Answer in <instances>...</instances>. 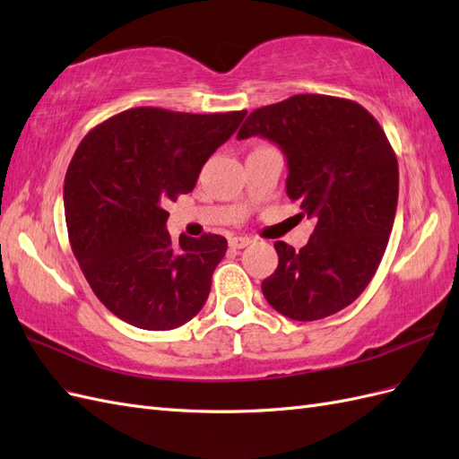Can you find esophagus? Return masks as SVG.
<instances>
[{
	"label": "esophagus",
	"instance_id": "34e87169",
	"mask_svg": "<svg viewBox=\"0 0 459 459\" xmlns=\"http://www.w3.org/2000/svg\"><path fill=\"white\" fill-rule=\"evenodd\" d=\"M253 243L251 238H241V235H238V238H230V247L231 248H245Z\"/></svg>",
	"mask_w": 459,
	"mask_h": 459
}]
</instances>
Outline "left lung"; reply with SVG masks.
I'll list each match as a JSON object with an SVG mask.
<instances>
[{
	"label": "left lung",
	"mask_w": 459,
	"mask_h": 459,
	"mask_svg": "<svg viewBox=\"0 0 459 459\" xmlns=\"http://www.w3.org/2000/svg\"><path fill=\"white\" fill-rule=\"evenodd\" d=\"M260 135L283 151L287 195L316 220L300 251L275 241L262 281L270 307L314 322L352 304L379 268L398 204V162L379 122L349 100L300 93L253 110L238 140Z\"/></svg>",
	"instance_id": "1"
}]
</instances>
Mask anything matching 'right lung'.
I'll return each mask as SVG.
<instances>
[{"label": "right lung", "mask_w": 459, "mask_h": 459, "mask_svg": "<svg viewBox=\"0 0 459 459\" xmlns=\"http://www.w3.org/2000/svg\"><path fill=\"white\" fill-rule=\"evenodd\" d=\"M245 115L137 107L80 142L63 189L68 239L95 297L122 322L169 331L204 307L228 241L182 233L174 243L166 204L195 187Z\"/></svg>", "instance_id": "1"}]
</instances>
